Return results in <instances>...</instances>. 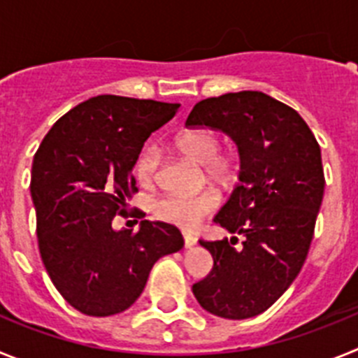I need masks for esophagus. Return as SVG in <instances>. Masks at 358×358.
Masks as SVG:
<instances>
[{
  "label": "esophagus",
  "instance_id": "obj_1",
  "mask_svg": "<svg viewBox=\"0 0 358 358\" xmlns=\"http://www.w3.org/2000/svg\"><path fill=\"white\" fill-rule=\"evenodd\" d=\"M182 238H185V248L192 249L197 243V238L194 235H189V233H182Z\"/></svg>",
  "mask_w": 358,
  "mask_h": 358
}]
</instances>
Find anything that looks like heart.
Instances as JSON below:
<instances>
[{
	"mask_svg": "<svg viewBox=\"0 0 358 358\" xmlns=\"http://www.w3.org/2000/svg\"><path fill=\"white\" fill-rule=\"evenodd\" d=\"M176 147L192 157L195 163L208 164L211 176H224L229 170L226 157L218 156L220 140L215 132L206 129L186 131L177 136ZM159 152L156 147H147L141 150L134 164V173L141 185L148 186L156 179ZM218 206V195L213 192H199V194H169L154 202V215L159 220L182 229H194L202 222V218L213 213Z\"/></svg>",
	"mask_w": 358,
	"mask_h": 358,
	"instance_id": "1",
	"label": "heart"
}]
</instances>
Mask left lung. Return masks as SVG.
<instances>
[{
	"instance_id": "left-lung-1",
	"label": "left lung",
	"mask_w": 358,
	"mask_h": 358,
	"mask_svg": "<svg viewBox=\"0 0 358 358\" xmlns=\"http://www.w3.org/2000/svg\"><path fill=\"white\" fill-rule=\"evenodd\" d=\"M186 127L226 132L240 154L238 185L213 222L242 235L204 242L213 268L192 287L224 319L262 314L301 271L324 194L321 148L297 110L262 91L201 100Z\"/></svg>"
}]
</instances>
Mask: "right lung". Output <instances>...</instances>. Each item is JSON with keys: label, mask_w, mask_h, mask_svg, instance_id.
<instances>
[{"label": "right lung", "mask_w": 358, "mask_h": 358, "mask_svg": "<svg viewBox=\"0 0 358 358\" xmlns=\"http://www.w3.org/2000/svg\"><path fill=\"white\" fill-rule=\"evenodd\" d=\"M177 109L179 103L100 94L66 113L37 148L30 194L41 258L55 289L82 314L127 310L154 264L185 245L172 224L141 220L136 233L113 227L138 192L132 169L143 143Z\"/></svg>", "instance_id": "add662e5"}]
</instances>
